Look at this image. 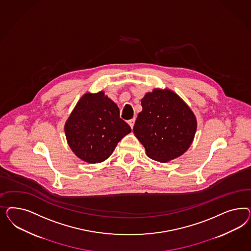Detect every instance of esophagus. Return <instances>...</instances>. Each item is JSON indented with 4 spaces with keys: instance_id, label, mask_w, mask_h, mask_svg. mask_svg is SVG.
Segmentation results:
<instances>
[{
    "instance_id": "34e87169",
    "label": "esophagus",
    "mask_w": 251,
    "mask_h": 251,
    "mask_svg": "<svg viewBox=\"0 0 251 251\" xmlns=\"http://www.w3.org/2000/svg\"><path fill=\"white\" fill-rule=\"evenodd\" d=\"M134 122H135V119H131L128 122V124L129 125V127L132 129L133 128V125H134Z\"/></svg>"
}]
</instances>
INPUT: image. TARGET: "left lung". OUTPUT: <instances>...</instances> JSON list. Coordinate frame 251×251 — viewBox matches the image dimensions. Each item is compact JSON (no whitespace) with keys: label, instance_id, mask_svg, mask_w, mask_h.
<instances>
[{"label":"left lung","instance_id":"1","mask_svg":"<svg viewBox=\"0 0 251 251\" xmlns=\"http://www.w3.org/2000/svg\"><path fill=\"white\" fill-rule=\"evenodd\" d=\"M133 133L147 156L161 163L176 159L193 142L197 120L190 106L175 92L154 88L141 99Z\"/></svg>","mask_w":251,"mask_h":251}]
</instances>
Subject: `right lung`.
I'll return each instance as SVG.
<instances>
[{"label": "right lung", "mask_w": 251, "mask_h": 251, "mask_svg": "<svg viewBox=\"0 0 251 251\" xmlns=\"http://www.w3.org/2000/svg\"><path fill=\"white\" fill-rule=\"evenodd\" d=\"M70 148L90 164L107 159L118 143L131 131L120 118V109L103 91L85 93L64 125Z\"/></svg>", "instance_id": "add662e5"}]
</instances>
